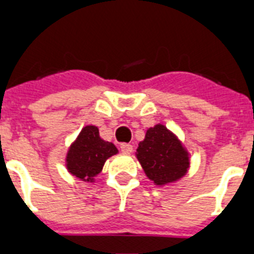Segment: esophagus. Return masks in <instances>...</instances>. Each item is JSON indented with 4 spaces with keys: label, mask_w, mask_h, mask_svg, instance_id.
<instances>
[{
    "label": "esophagus",
    "mask_w": 254,
    "mask_h": 254,
    "mask_svg": "<svg viewBox=\"0 0 254 254\" xmlns=\"http://www.w3.org/2000/svg\"><path fill=\"white\" fill-rule=\"evenodd\" d=\"M121 151H122L123 154L128 155L133 151V147H132V145H129V143H121Z\"/></svg>",
    "instance_id": "esophagus-1"
}]
</instances>
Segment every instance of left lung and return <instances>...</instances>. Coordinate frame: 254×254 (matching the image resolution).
Here are the masks:
<instances>
[{
  "instance_id": "1",
  "label": "left lung",
  "mask_w": 254,
  "mask_h": 254,
  "mask_svg": "<svg viewBox=\"0 0 254 254\" xmlns=\"http://www.w3.org/2000/svg\"><path fill=\"white\" fill-rule=\"evenodd\" d=\"M147 178L156 186L181 179L190 168V156L176 134L163 125L147 129L136 152Z\"/></svg>"
}]
</instances>
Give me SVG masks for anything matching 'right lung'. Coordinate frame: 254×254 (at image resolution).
<instances>
[{
  "label": "right lung",
  "instance_id": "obj_1",
  "mask_svg": "<svg viewBox=\"0 0 254 254\" xmlns=\"http://www.w3.org/2000/svg\"><path fill=\"white\" fill-rule=\"evenodd\" d=\"M118 152L112 142L100 138L95 126H86L81 129L75 142L69 146L66 156V167L76 178L93 182L102 172L104 163Z\"/></svg>",
  "mask_w": 254,
  "mask_h": 254
}]
</instances>
